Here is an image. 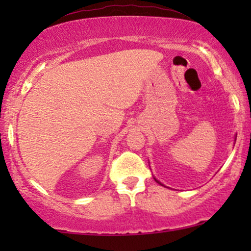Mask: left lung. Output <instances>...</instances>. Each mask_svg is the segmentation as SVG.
Listing matches in <instances>:
<instances>
[{"label": "left lung", "mask_w": 251, "mask_h": 251, "mask_svg": "<svg viewBox=\"0 0 251 251\" xmlns=\"http://www.w3.org/2000/svg\"><path fill=\"white\" fill-rule=\"evenodd\" d=\"M154 180H155V181H157V183H158V184H160V185L165 186V185H164V184H162V183H160V181H159V180H158V179H155V178H154Z\"/></svg>", "instance_id": "left-lung-1"}]
</instances>
